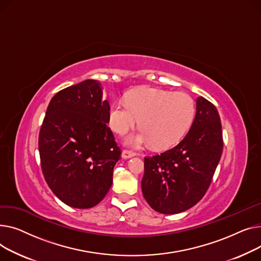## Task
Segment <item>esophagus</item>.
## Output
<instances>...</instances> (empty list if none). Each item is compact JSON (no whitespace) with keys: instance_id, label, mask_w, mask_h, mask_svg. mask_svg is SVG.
<instances>
[{"instance_id":"34e87169","label":"esophagus","mask_w":261,"mask_h":261,"mask_svg":"<svg viewBox=\"0 0 261 261\" xmlns=\"http://www.w3.org/2000/svg\"><path fill=\"white\" fill-rule=\"evenodd\" d=\"M134 156H136V152H134L132 150L124 149L123 151H122V158H123V159H128V158H132Z\"/></svg>"}]
</instances>
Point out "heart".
<instances>
[{"label":"heart","mask_w":261,"mask_h":261,"mask_svg":"<svg viewBox=\"0 0 261 261\" xmlns=\"http://www.w3.org/2000/svg\"><path fill=\"white\" fill-rule=\"evenodd\" d=\"M196 114L194 99L181 91L141 86L125 94V102H116L110 111V125L119 135L127 133L139 119L141 130L129 136L126 144L154 149L177 144L191 127Z\"/></svg>","instance_id":"b5f03b06"}]
</instances>
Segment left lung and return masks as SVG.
<instances>
[{
    "instance_id": "obj_1",
    "label": "left lung",
    "mask_w": 261,
    "mask_h": 261,
    "mask_svg": "<svg viewBox=\"0 0 261 261\" xmlns=\"http://www.w3.org/2000/svg\"><path fill=\"white\" fill-rule=\"evenodd\" d=\"M223 148L221 121L215 105L196 100V116L178 145L160 155L144 158L142 194L161 214L185 212L205 195Z\"/></svg>"
}]
</instances>
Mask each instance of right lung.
Segmentation results:
<instances>
[{
  "mask_svg": "<svg viewBox=\"0 0 261 261\" xmlns=\"http://www.w3.org/2000/svg\"><path fill=\"white\" fill-rule=\"evenodd\" d=\"M96 80L66 87L50 100L39 134L44 178L53 193L75 208L97 205L113 185L121 158L110 122L111 106Z\"/></svg>",
  "mask_w": 261,
  "mask_h": 261,
  "instance_id": "obj_1",
  "label": "right lung"
}]
</instances>
